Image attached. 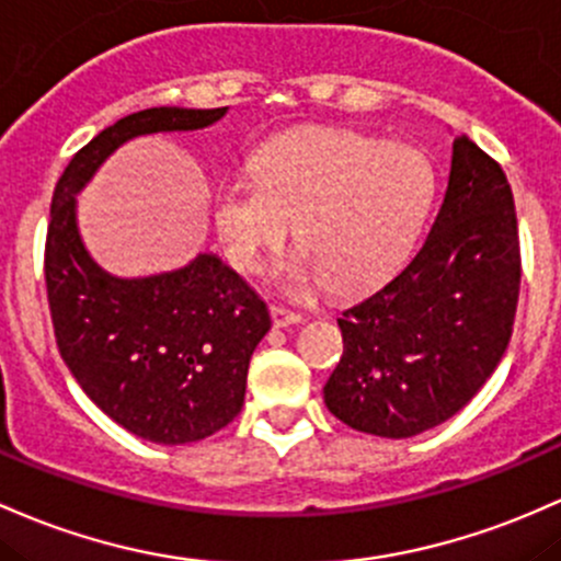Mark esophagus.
<instances>
[{
  "mask_svg": "<svg viewBox=\"0 0 561 561\" xmlns=\"http://www.w3.org/2000/svg\"><path fill=\"white\" fill-rule=\"evenodd\" d=\"M271 322H274V328H290V324L304 322V317L298 311L285 309V306H271Z\"/></svg>",
  "mask_w": 561,
  "mask_h": 561,
  "instance_id": "1",
  "label": "esophagus"
}]
</instances>
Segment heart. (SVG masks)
Masks as SVG:
<instances>
[{"label":"heart","instance_id":"obj_1","mask_svg":"<svg viewBox=\"0 0 561 561\" xmlns=\"http://www.w3.org/2000/svg\"><path fill=\"white\" fill-rule=\"evenodd\" d=\"M434 168L415 146L380 144L351 130H304L255 157V178H229L215 194V224L226 255L255 271L290 237L306 263L287 287L319 279L351 295L378 285L404 261L431 202Z\"/></svg>","mask_w":561,"mask_h":561}]
</instances>
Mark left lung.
<instances>
[{
	"label": "left lung",
	"mask_w": 561,
	"mask_h": 561,
	"mask_svg": "<svg viewBox=\"0 0 561 561\" xmlns=\"http://www.w3.org/2000/svg\"><path fill=\"white\" fill-rule=\"evenodd\" d=\"M522 282L514 196L466 135L426 242L380 290L337 319L343 356L324 383L337 421L408 439L463 410L501 362Z\"/></svg>",
	"instance_id": "1"
}]
</instances>
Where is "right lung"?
I'll return each mask as SVG.
<instances>
[{
	"label": "right lung",
	"instance_id": "add662e5",
	"mask_svg": "<svg viewBox=\"0 0 561 561\" xmlns=\"http://www.w3.org/2000/svg\"><path fill=\"white\" fill-rule=\"evenodd\" d=\"M224 114L162 106L125 116L73 153L53 191L45 282L55 343L92 402L157 445L199 442L239 415L268 309L215 255L146 279L106 274L79 239L73 194L135 135L199 130Z\"/></svg>",
	"mask_w": 561,
	"mask_h": 561
}]
</instances>
